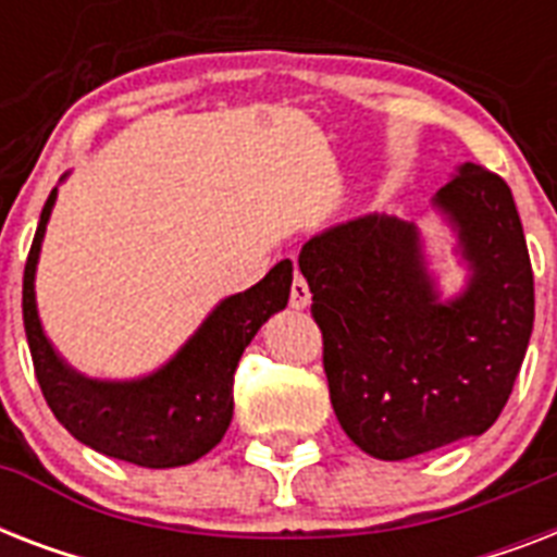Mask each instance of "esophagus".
<instances>
[{
    "label": "esophagus",
    "mask_w": 557,
    "mask_h": 557,
    "mask_svg": "<svg viewBox=\"0 0 557 557\" xmlns=\"http://www.w3.org/2000/svg\"><path fill=\"white\" fill-rule=\"evenodd\" d=\"M309 300H312L309 283L304 280V274H295V280H292V297H288V304H292V309H306V306H309Z\"/></svg>",
    "instance_id": "34e87169"
}]
</instances>
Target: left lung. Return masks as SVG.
<instances>
[{
    "label": "left lung",
    "instance_id": "obj_1",
    "mask_svg": "<svg viewBox=\"0 0 557 557\" xmlns=\"http://www.w3.org/2000/svg\"><path fill=\"white\" fill-rule=\"evenodd\" d=\"M433 205L471 265L442 304L419 231L367 213L300 251L323 370L341 428L375 459H407L480 436L497 422L535 323V277L509 185L462 164Z\"/></svg>",
    "mask_w": 557,
    "mask_h": 557
}]
</instances>
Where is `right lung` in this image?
Masks as SVG:
<instances>
[{"instance_id":"1","label":"right lung","mask_w":557,"mask_h":557,"mask_svg":"<svg viewBox=\"0 0 557 557\" xmlns=\"http://www.w3.org/2000/svg\"><path fill=\"white\" fill-rule=\"evenodd\" d=\"M57 187L39 213L22 277V321L34 372L51 413L74 440L98 454L141 468H176L216 448L234 416V372L271 314L286 309L292 262L283 260L239 295L225 297L196 335L152 375L98 381L74 372L42 332L34 297L39 245L54 208Z\"/></svg>"}]
</instances>
